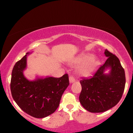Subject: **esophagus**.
I'll use <instances>...</instances> for the list:
<instances>
[{
    "instance_id": "1",
    "label": "esophagus",
    "mask_w": 133,
    "mask_h": 133,
    "mask_svg": "<svg viewBox=\"0 0 133 133\" xmlns=\"http://www.w3.org/2000/svg\"><path fill=\"white\" fill-rule=\"evenodd\" d=\"M75 81V78H74V77H73L72 76H71L69 77V82L70 83H72V82H74Z\"/></svg>"
}]
</instances>
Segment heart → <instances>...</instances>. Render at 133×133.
<instances>
[{"label":"heart","mask_w":133,"mask_h":133,"mask_svg":"<svg viewBox=\"0 0 133 133\" xmlns=\"http://www.w3.org/2000/svg\"><path fill=\"white\" fill-rule=\"evenodd\" d=\"M92 59L93 56L91 55L85 54L77 59L76 61L77 63H85L79 69V73L81 76H84V77H88V76H91L95 71L97 65H98V62L96 61L92 60Z\"/></svg>","instance_id":"1"}]
</instances>
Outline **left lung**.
<instances>
[{"mask_svg":"<svg viewBox=\"0 0 133 133\" xmlns=\"http://www.w3.org/2000/svg\"><path fill=\"white\" fill-rule=\"evenodd\" d=\"M107 59L92 77L82 78L79 101L87 111L91 112H103L109 110L119 103L125 88L126 77L124 68L119 59L106 49ZM108 68L110 72L103 73Z\"/></svg>","mask_w":133,"mask_h":133,"instance_id":"obj_1","label":"left lung"}]
</instances>
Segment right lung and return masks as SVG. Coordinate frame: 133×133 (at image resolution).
Listing matches in <instances>:
<instances>
[{"label":"right lung","mask_w":133,"mask_h":133,"mask_svg":"<svg viewBox=\"0 0 133 133\" xmlns=\"http://www.w3.org/2000/svg\"><path fill=\"white\" fill-rule=\"evenodd\" d=\"M26 54L14 66L10 81L12 96L22 111L36 118L51 115L57 109L62 95L69 85V76L47 77L30 81L23 74L27 66Z\"/></svg>","instance_id":"add662e5"}]
</instances>
